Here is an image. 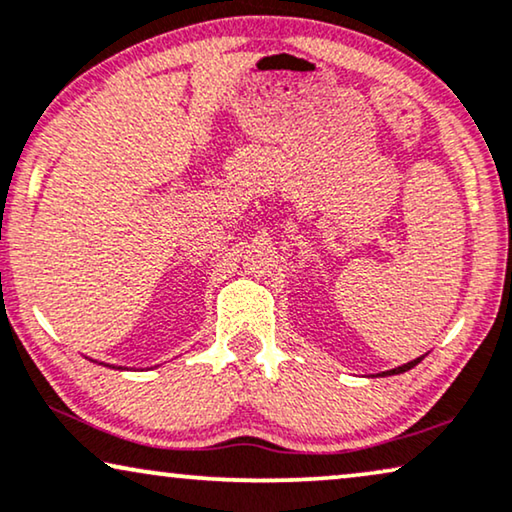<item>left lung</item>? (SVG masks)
Returning <instances> with one entry per match:
<instances>
[{"instance_id":"left-lung-1","label":"left lung","mask_w":512,"mask_h":512,"mask_svg":"<svg viewBox=\"0 0 512 512\" xmlns=\"http://www.w3.org/2000/svg\"><path fill=\"white\" fill-rule=\"evenodd\" d=\"M424 359V355L422 357H417V359H413V362H408V364H401V366H397V369H392V371H383L380 373V376H397V373H406V371H410L413 369V366H417Z\"/></svg>"}]
</instances>
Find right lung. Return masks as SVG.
Returning <instances> with one entry per match:
<instances>
[{
    "instance_id": "obj_1",
    "label": "right lung",
    "mask_w": 512,
    "mask_h": 512,
    "mask_svg": "<svg viewBox=\"0 0 512 512\" xmlns=\"http://www.w3.org/2000/svg\"><path fill=\"white\" fill-rule=\"evenodd\" d=\"M113 369H115V366H113ZM118 369H122V366H118Z\"/></svg>"
}]
</instances>
